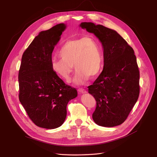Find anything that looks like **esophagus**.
I'll use <instances>...</instances> for the list:
<instances>
[{"mask_svg":"<svg viewBox=\"0 0 157 157\" xmlns=\"http://www.w3.org/2000/svg\"><path fill=\"white\" fill-rule=\"evenodd\" d=\"M78 91L80 92V93H86V90H84V89H83V88H78Z\"/></svg>","mask_w":157,"mask_h":157,"instance_id":"34e87169","label":"esophagus"}]
</instances>
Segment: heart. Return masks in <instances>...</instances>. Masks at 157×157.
I'll use <instances>...</instances> for the list:
<instances>
[{
	"label": "heart",
	"instance_id": "b5f03b06",
	"mask_svg": "<svg viewBox=\"0 0 157 157\" xmlns=\"http://www.w3.org/2000/svg\"><path fill=\"white\" fill-rule=\"evenodd\" d=\"M61 59L53 58L51 69L66 82H69L73 66L77 72L73 82L82 84L97 77L101 72L103 56L100 45L94 36L86 35L66 41L59 52Z\"/></svg>",
	"mask_w": 157,
	"mask_h": 157
}]
</instances>
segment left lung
Masks as SVG:
<instances>
[{"mask_svg": "<svg viewBox=\"0 0 157 157\" xmlns=\"http://www.w3.org/2000/svg\"><path fill=\"white\" fill-rule=\"evenodd\" d=\"M80 26L94 33L103 48V69L88 87L96 101L93 120L104 127L120 125L140 95V71L134 51L115 31L92 22H82Z\"/></svg>", "mask_w": 157, "mask_h": 157, "instance_id": "obj_1", "label": "left lung"}]
</instances>
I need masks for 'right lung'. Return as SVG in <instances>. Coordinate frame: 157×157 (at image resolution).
Returning <instances> with one entry per match:
<instances>
[{"label":"right lung","instance_id":"right-lung-1","mask_svg":"<svg viewBox=\"0 0 157 157\" xmlns=\"http://www.w3.org/2000/svg\"><path fill=\"white\" fill-rule=\"evenodd\" d=\"M65 28L59 23L41 31L23 52L19 70V99L33 123L46 129L63 124L68 102L77 96L51 69L52 52Z\"/></svg>","mask_w":157,"mask_h":157}]
</instances>
